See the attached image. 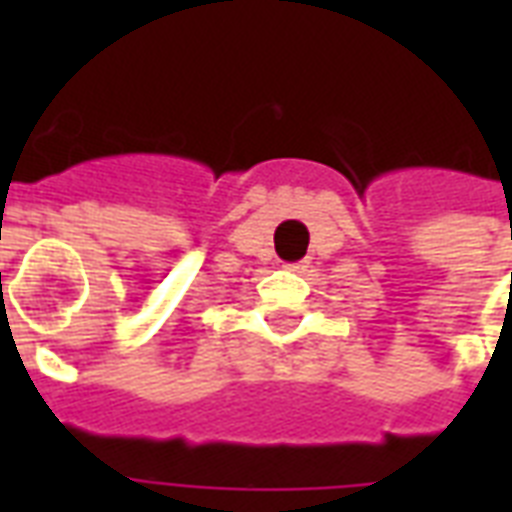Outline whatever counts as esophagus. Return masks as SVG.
Returning <instances> with one entry per match:
<instances>
[{
	"label": "esophagus",
	"mask_w": 512,
	"mask_h": 512,
	"mask_svg": "<svg viewBox=\"0 0 512 512\" xmlns=\"http://www.w3.org/2000/svg\"><path fill=\"white\" fill-rule=\"evenodd\" d=\"M305 268H308V265H305V260H300V263H287V265H284V271H289V273H303Z\"/></svg>",
	"instance_id": "esophagus-1"
}]
</instances>
